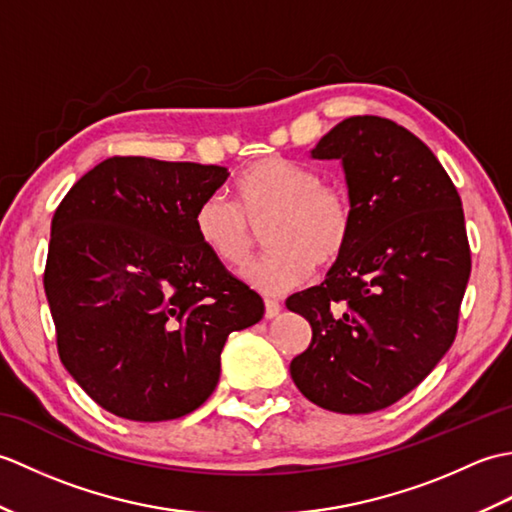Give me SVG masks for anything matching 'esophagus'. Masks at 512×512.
<instances>
[{"label": "esophagus", "instance_id": "esophagus-1", "mask_svg": "<svg viewBox=\"0 0 512 512\" xmlns=\"http://www.w3.org/2000/svg\"><path fill=\"white\" fill-rule=\"evenodd\" d=\"M281 310V303L275 299H266V319H275Z\"/></svg>", "mask_w": 512, "mask_h": 512}]
</instances>
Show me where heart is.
Masks as SVG:
<instances>
[{
  "instance_id": "heart-1",
  "label": "heart",
  "mask_w": 512,
  "mask_h": 512,
  "mask_svg": "<svg viewBox=\"0 0 512 512\" xmlns=\"http://www.w3.org/2000/svg\"><path fill=\"white\" fill-rule=\"evenodd\" d=\"M237 204L211 193L193 215L195 235L226 266H244L253 253V226H266L264 257L242 277L264 295L306 284L314 262L328 266L343 255L354 228V206L341 184L321 182L308 165L286 158H264L235 182Z\"/></svg>"
}]
</instances>
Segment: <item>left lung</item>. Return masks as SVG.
Segmentation results:
<instances>
[{
    "label": "left lung",
    "instance_id": "8db88e82",
    "mask_svg": "<svg viewBox=\"0 0 512 512\" xmlns=\"http://www.w3.org/2000/svg\"><path fill=\"white\" fill-rule=\"evenodd\" d=\"M310 156L341 162L354 228L323 284L286 301L312 328L290 376L314 405L372 413L418 387L458 332L462 200L433 151L387 118H345Z\"/></svg>",
    "mask_w": 512,
    "mask_h": 512
}]
</instances>
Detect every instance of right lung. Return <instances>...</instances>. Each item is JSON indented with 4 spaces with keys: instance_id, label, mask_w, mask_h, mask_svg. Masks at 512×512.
Masks as SVG:
<instances>
[{
    "instance_id": "right-lung-1",
    "label": "right lung",
    "mask_w": 512,
    "mask_h": 512,
    "mask_svg": "<svg viewBox=\"0 0 512 512\" xmlns=\"http://www.w3.org/2000/svg\"><path fill=\"white\" fill-rule=\"evenodd\" d=\"M226 167L107 158L54 211L43 288L63 367L118 418L187 416L213 394L228 334L264 301L195 235Z\"/></svg>"
}]
</instances>
